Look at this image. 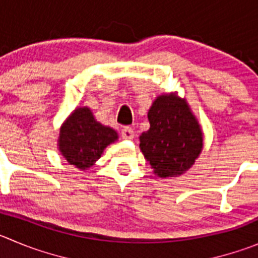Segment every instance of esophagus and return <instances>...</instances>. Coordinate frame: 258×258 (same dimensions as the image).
Returning a JSON list of instances; mask_svg holds the SVG:
<instances>
[{
	"label": "esophagus",
	"mask_w": 258,
	"mask_h": 258,
	"mask_svg": "<svg viewBox=\"0 0 258 258\" xmlns=\"http://www.w3.org/2000/svg\"><path fill=\"white\" fill-rule=\"evenodd\" d=\"M121 136L124 140H132L135 136V131L131 128V127H123L121 131Z\"/></svg>",
	"instance_id": "34e87169"
}]
</instances>
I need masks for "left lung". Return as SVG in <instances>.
I'll use <instances>...</instances> for the list:
<instances>
[{
    "label": "left lung",
    "instance_id": "8db88e82",
    "mask_svg": "<svg viewBox=\"0 0 258 258\" xmlns=\"http://www.w3.org/2000/svg\"><path fill=\"white\" fill-rule=\"evenodd\" d=\"M150 128L140 136V149L154 173L167 178L183 174L202 150V132L186 100L156 98L148 113Z\"/></svg>",
    "mask_w": 258,
    "mask_h": 258
}]
</instances>
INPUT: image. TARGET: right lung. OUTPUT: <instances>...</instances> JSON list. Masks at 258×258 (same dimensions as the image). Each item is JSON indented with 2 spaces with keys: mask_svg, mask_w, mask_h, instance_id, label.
<instances>
[{
  "mask_svg": "<svg viewBox=\"0 0 258 258\" xmlns=\"http://www.w3.org/2000/svg\"><path fill=\"white\" fill-rule=\"evenodd\" d=\"M118 139L117 132L95 121L89 108L75 110L59 132V151L71 165L85 169Z\"/></svg>",
  "mask_w": 258,
  "mask_h": 258,
  "instance_id": "add662e5",
  "label": "right lung"
}]
</instances>
